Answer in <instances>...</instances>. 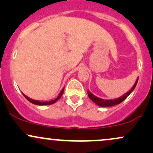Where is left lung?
I'll list each match as a JSON object with an SVG mask.
<instances>
[{"mask_svg": "<svg viewBox=\"0 0 153 153\" xmlns=\"http://www.w3.org/2000/svg\"><path fill=\"white\" fill-rule=\"evenodd\" d=\"M139 78V77H138ZM138 78L137 79V81L135 82V84L134 85V86L131 88V89L129 91H128L127 93H126L125 94L123 95L122 96H121V97L118 98V99H116L114 100H104V99H100V98L97 97V96H94V94H92L88 90V95L89 98L92 100L95 103H96L97 105H99L100 106H115V105H117L119 104V103H122L124 100H125L127 98V96H129V94H131V92H132L133 90L134 89V88L136 87L137 84V81H138Z\"/></svg>", "mask_w": 153, "mask_h": 153, "instance_id": "obj_1", "label": "left lung"}]
</instances>
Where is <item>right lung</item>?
Instances as JSON below:
<instances>
[{
	"label": "right lung",
	"mask_w": 153,
	"mask_h": 153,
	"mask_svg": "<svg viewBox=\"0 0 153 153\" xmlns=\"http://www.w3.org/2000/svg\"><path fill=\"white\" fill-rule=\"evenodd\" d=\"M63 91H64V88L62 89V91H61V92H60V94H59L58 97H57V98H56V99H54V100H52V101H47V102H41V101H36V100H33V99H30V98H29V97H28V96H25V95H24V94H23V95H24V97H25L26 99L28 100V101H30L31 103H34V104H36V105H50V104H52V103H55L56 101H57V100H58L59 99H60V98H61V96H62Z\"/></svg>",
	"instance_id": "1"
}]
</instances>
